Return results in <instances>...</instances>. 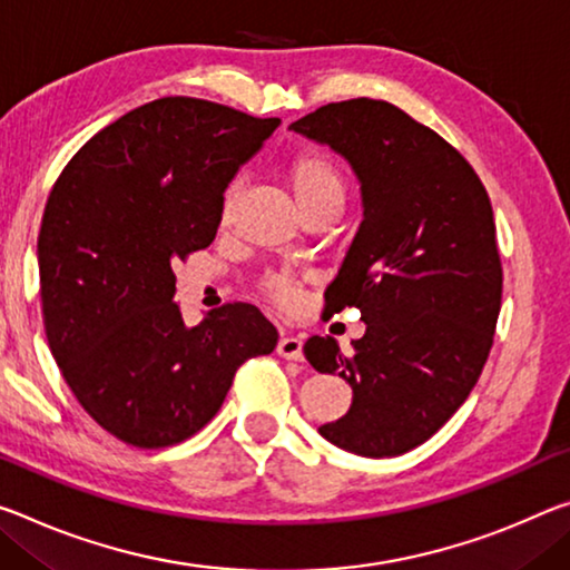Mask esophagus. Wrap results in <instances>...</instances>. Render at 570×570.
Returning <instances> with one entry per match:
<instances>
[{
  "mask_svg": "<svg viewBox=\"0 0 570 570\" xmlns=\"http://www.w3.org/2000/svg\"><path fill=\"white\" fill-rule=\"evenodd\" d=\"M276 352L284 360H302L304 357V340L294 337V334H284V337L278 340Z\"/></svg>",
  "mask_w": 570,
  "mask_h": 570,
  "instance_id": "obj_1",
  "label": "esophagus"
}]
</instances>
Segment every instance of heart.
I'll return each mask as SVG.
<instances>
[{
    "mask_svg": "<svg viewBox=\"0 0 570 570\" xmlns=\"http://www.w3.org/2000/svg\"><path fill=\"white\" fill-rule=\"evenodd\" d=\"M282 177L302 213H312L324 205L342 207V200H345V179H342V171L320 149H302L288 157L282 165ZM236 203L238 189L228 187L223 195L220 207L223 223L230 220L233 210H236ZM264 292L278 306H284V309H292V306L299 302V286L294 284V278H288L284 274H271L264 282Z\"/></svg>",
    "mask_w": 570,
    "mask_h": 570,
    "instance_id": "obj_1",
    "label": "heart"
}]
</instances>
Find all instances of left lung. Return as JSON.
Masks as SVG:
<instances>
[{
	"mask_svg": "<svg viewBox=\"0 0 570 570\" xmlns=\"http://www.w3.org/2000/svg\"><path fill=\"white\" fill-rule=\"evenodd\" d=\"M288 129L355 171L363 223L327 286V312L360 309L352 352L309 337L314 370L345 377L350 411L324 423L330 444L399 456L429 441L466 401L490 355L502 264L487 189L429 126L387 101L327 104Z\"/></svg>",
	"mask_w": 570,
	"mask_h": 570,
	"instance_id": "left-lung-1",
	"label": "left lung"
}]
</instances>
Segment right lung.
<instances>
[{
	"label": "right lung",
	"mask_w": 570,
	"mask_h": 570,
	"mask_svg": "<svg viewBox=\"0 0 570 570\" xmlns=\"http://www.w3.org/2000/svg\"><path fill=\"white\" fill-rule=\"evenodd\" d=\"M278 124L159 98L88 139L52 187L38 238L45 334L78 403L126 444L189 439L236 370L276 347L253 304L187 327L171 266L215 240L225 189Z\"/></svg>",
	"instance_id": "right-lung-1"
}]
</instances>
